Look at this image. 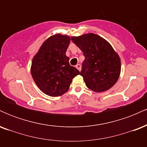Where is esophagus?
Wrapping results in <instances>:
<instances>
[{
	"label": "esophagus",
	"mask_w": 147,
	"mask_h": 147,
	"mask_svg": "<svg viewBox=\"0 0 147 147\" xmlns=\"http://www.w3.org/2000/svg\"><path fill=\"white\" fill-rule=\"evenodd\" d=\"M75 67H76V68L79 70V71H81V70H82V65H81L80 64H77Z\"/></svg>",
	"instance_id": "esophagus-1"
}]
</instances>
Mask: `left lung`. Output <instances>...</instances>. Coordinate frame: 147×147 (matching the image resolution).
Returning <instances> with one entry per match:
<instances>
[{"label":"left lung","instance_id":"8db88e82","mask_svg":"<svg viewBox=\"0 0 147 147\" xmlns=\"http://www.w3.org/2000/svg\"><path fill=\"white\" fill-rule=\"evenodd\" d=\"M71 39L85 57L80 75L86 86L95 92H104L113 86L119 77L121 62L112 46L99 35L92 33Z\"/></svg>","mask_w":147,"mask_h":147}]
</instances>
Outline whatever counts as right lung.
Here are the masks:
<instances>
[{
  "instance_id": "right-lung-1",
  "label": "right lung",
  "mask_w": 147,
  "mask_h": 147,
  "mask_svg": "<svg viewBox=\"0 0 147 147\" xmlns=\"http://www.w3.org/2000/svg\"><path fill=\"white\" fill-rule=\"evenodd\" d=\"M70 41L68 36L53 35L43 43L33 58L31 73L34 81L49 96L57 97L66 92L72 79L79 75L65 55Z\"/></svg>"
}]
</instances>
